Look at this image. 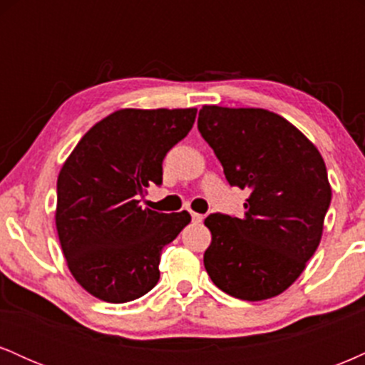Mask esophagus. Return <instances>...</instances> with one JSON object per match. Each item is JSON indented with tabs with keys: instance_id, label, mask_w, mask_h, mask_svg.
<instances>
[{
	"instance_id": "obj_1",
	"label": "esophagus",
	"mask_w": 365,
	"mask_h": 365,
	"mask_svg": "<svg viewBox=\"0 0 365 365\" xmlns=\"http://www.w3.org/2000/svg\"><path fill=\"white\" fill-rule=\"evenodd\" d=\"M190 216H192V221H195V223H200V221L204 220L202 215H199V212H194V211H190Z\"/></svg>"
}]
</instances>
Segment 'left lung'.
Segmentation results:
<instances>
[{"label":"left lung","instance_id":"8db88e82","mask_svg":"<svg viewBox=\"0 0 365 365\" xmlns=\"http://www.w3.org/2000/svg\"><path fill=\"white\" fill-rule=\"evenodd\" d=\"M197 127L230 185L250 192L244 216L204 220L212 237L204 252L209 278L249 302L279 295L321 242L331 202L324 159L290 121L261 108L206 104Z\"/></svg>","mask_w":365,"mask_h":365}]
</instances>
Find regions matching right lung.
Returning a JSON list of instances; mask_svg holds the SVG:
<instances>
[{
    "label": "right lung",
    "instance_id": "right-lung-1",
    "mask_svg": "<svg viewBox=\"0 0 365 365\" xmlns=\"http://www.w3.org/2000/svg\"><path fill=\"white\" fill-rule=\"evenodd\" d=\"M195 108L118 110L92 127L58 175V238L70 273L96 299L123 304L159 279L163 247L190 223L187 211L142 209L161 185L163 159L190 132Z\"/></svg>",
    "mask_w": 365,
    "mask_h": 365
}]
</instances>
